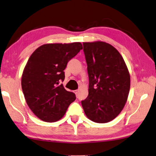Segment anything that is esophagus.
<instances>
[{
    "instance_id": "1",
    "label": "esophagus",
    "mask_w": 156,
    "mask_h": 156,
    "mask_svg": "<svg viewBox=\"0 0 156 156\" xmlns=\"http://www.w3.org/2000/svg\"><path fill=\"white\" fill-rule=\"evenodd\" d=\"M74 93H75V94L76 95H78V90H74Z\"/></svg>"
}]
</instances>
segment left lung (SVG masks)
I'll list each match as a JSON object with an SVG mask.
<instances>
[{"instance_id": "8db88e82", "label": "left lung", "mask_w": 156, "mask_h": 156, "mask_svg": "<svg viewBox=\"0 0 156 156\" xmlns=\"http://www.w3.org/2000/svg\"><path fill=\"white\" fill-rule=\"evenodd\" d=\"M89 78L88 96L81 104L88 119L107 123L124 108L130 89V76L119 52L103 41L84 42Z\"/></svg>"}]
</instances>
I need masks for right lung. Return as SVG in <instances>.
Instances as JSON below:
<instances>
[{
	"instance_id": "right-lung-1",
	"label": "right lung",
	"mask_w": 156,
	"mask_h": 156,
	"mask_svg": "<svg viewBox=\"0 0 156 156\" xmlns=\"http://www.w3.org/2000/svg\"><path fill=\"white\" fill-rule=\"evenodd\" d=\"M82 49L80 42L47 44L37 48L28 59L22 89L30 109L42 121H58L76 99L75 93L63 87V71Z\"/></svg>"
}]
</instances>
